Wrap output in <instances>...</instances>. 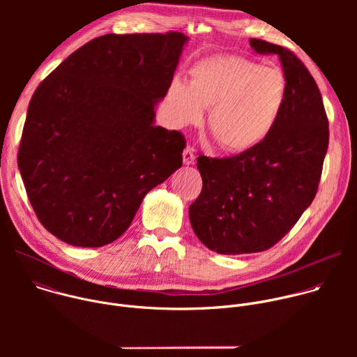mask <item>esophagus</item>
<instances>
[{"instance_id": "obj_1", "label": "esophagus", "mask_w": 357, "mask_h": 357, "mask_svg": "<svg viewBox=\"0 0 357 357\" xmlns=\"http://www.w3.org/2000/svg\"><path fill=\"white\" fill-rule=\"evenodd\" d=\"M195 160H196V154H195L193 148L186 146L185 151H183V164L185 165H190V164L195 162Z\"/></svg>"}]
</instances>
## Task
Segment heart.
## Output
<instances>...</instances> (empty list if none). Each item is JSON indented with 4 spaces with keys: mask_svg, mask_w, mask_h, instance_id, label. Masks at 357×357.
<instances>
[{
    "mask_svg": "<svg viewBox=\"0 0 357 357\" xmlns=\"http://www.w3.org/2000/svg\"><path fill=\"white\" fill-rule=\"evenodd\" d=\"M288 98L285 75L252 61L218 55L189 69V82L174 79L167 94L175 126L199 123L209 109L208 130L231 154L261 145L281 120Z\"/></svg>",
    "mask_w": 357,
    "mask_h": 357,
    "instance_id": "1",
    "label": "heart"
}]
</instances>
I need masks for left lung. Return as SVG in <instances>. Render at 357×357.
I'll return each instance as SVG.
<instances>
[{"instance_id":"obj_1","label":"left lung","mask_w":357,"mask_h":357,"mask_svg":"<svg viewBox=\"0 0 357 357\" xmlns=\"http://www.w3.org/2000/svg\"><path fill=\"white\" fill-rule=\"evenodd\" d=\"M260 55H278L288 83L280 123L257 148L229 158L199 154L202 192L189 206L197 238L219 254L259 252L277 244L318 190L329 142L321 91L289 49L250 39Z\"/></svg>"}]
</instances>
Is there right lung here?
Listing matches in <instances>:
<instances>
[{"mask_svg":"<svg viewBox=\"0 0 357 357\" xmlns=\"http://www.w3.org/2000/svg\"><path fill=\"white\" fill-rule=\"evenodd\" d=\"M186 40L175 31L98 36L36 87L18 168L49 233L76 247L106 245L182 167L185 137L154 120Z\"/></svg>","mask_w":357,"mask_h":357,"instance_id":"right-lung-1","label":"right lung"}]
</instances>
